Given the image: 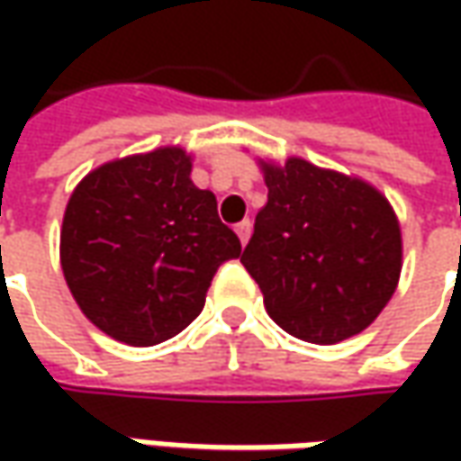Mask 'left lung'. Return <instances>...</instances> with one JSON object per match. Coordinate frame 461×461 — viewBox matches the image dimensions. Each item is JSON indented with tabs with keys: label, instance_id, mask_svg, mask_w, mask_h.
<instances>
[{
	"label": "left lung",
	"instance_id": "1",
	"mask_svg": "<svg viewBox=\"0 0 461 461\" xmlns=\"http://www.w3.org/2000/svg\"><path fill=\"white\" fill-rule=\"evenodd\" d=\"M189 174V156L164 149L92 171L68 200L66 285L81 312L122 344L182 333L203 312L215 272L240 254L215 194Z\"/></svg>",
	"mask_w": 461,
	"mask_h": 461
}]
</instances>
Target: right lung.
Segmentation results:
<instances>
[{
    "mask_svg": "<svg viewBox=\"0 0 461 461\" xmlns=\"http://www.w3.org/2000/svg\"><path fill=\"white\" fill-rule=\"evenodd\" d=\"M269 200L240 264L269 318L310 344H339L369 326L395 293L400 225L369 186H333L290 161L267 171Z\"/></svg>",
    "mask_w": 461,
    "mask_h": 461,
    "instance_id": "1",
    "label": "right lung"
}]
</instances>
